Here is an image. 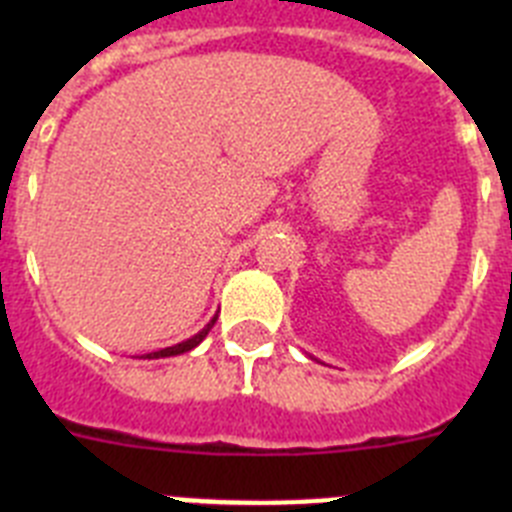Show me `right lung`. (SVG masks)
Listing matches in <instances>:
<instances>
[{"label":"right lung","mask_w":512,"mask_h":512,"mask_svg":"<svg viewBox=\"0 0 512 512\" xmlns=\"http://www.w3.org/2000/svg\"><path fill=\"white\" fill-rule=\"evenodd\" d=\"M215 320H217V318H212L210 323H207V328H202L200 333H197V336H194V338H189V341L176 343V346H169V348H161V351H153V354H146V356H148V359H164V356L187 354V351H192L194 346H200V343L205 341L207 333H210V328H212V325H215Z\"/></svg>","instance_id":"1"}]
</instances>
